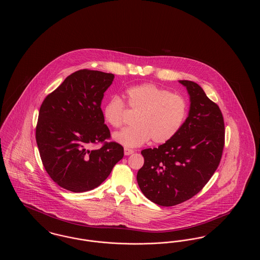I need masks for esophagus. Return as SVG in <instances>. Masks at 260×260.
<instances>
[{
	"mask_svg": "<svg viewBox=\"0 0 260 260\" xmlns=\"http://www.w3.org/2000/svg\"><path fill=\"white\" fill-rule=\"evenodd\" d=\"M124 152L125 156H128V155H132L135 151H134L133 149L126 148V147H125V148L124 149Z\"/></svg>",
	"mask_w": 260,
	"mask_h": 260,
	"instance_id": "1",
	"label": "esophagus"
}]
</instances>
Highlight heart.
I'll return each instance as SVG.
<instances>
[{
	"mask_svg": "<svg viewBox=\"0 0 260 260\" xmlns=\"http://www.w3.org/2000/svg\"><path fill=\"white\" fill-rule=\"evenodd\" d=\"M127 106L137 112V124L114 135V139L124 147H137L152 138L157 144L171 140L185 119L187 105L184 99L154 84L144 83L128 87L124 91ZM125 105L117 96L109 99L103 107L105 122L114 128L124 123Z\"/></svg>",
	"mask_w": 260,
	"mask_h": 260,
	"instance_id": "1",
	"label": "heart"
}]
</instances>
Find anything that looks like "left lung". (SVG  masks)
Returning <instances> with one entry per match:
<instances>
[{"instance_id": "left-lung-1", "label": "left lung", "mask_w": 260, "mask_h": 260, "mask_svg": "<svg viewBox=\"0 0 260 260\" xmlns=\"http://www.w3.org/2000/svg\"><path fill=\"white\" fill-rule=\"evenodd\" d=\"M178 82L189 94L188 117L171 140L141 151L144 165L136 176L144 196L162 207L178 205L199 193L216 171L224 147L218 105L198 84Z\"/></svg>"}]
</instances>
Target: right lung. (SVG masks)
Masks as SVG:
<instances>
[{
  "instance_id": "right-lung-1",
  "label": "right lung",
  "mask_w": 260,
  "mask_h": 260,
  "mask_svg": "<svg viewBox=\"0 0 260 260\" xmlns=\"http://www.w3.org/2000/svg\"><path fill=\"white\" fill-rule=\"evenodd\" d=\"M114 75L79 70L68 76L43 101L36 127V141L50 178L75 193L92 190L123 159L124 148L105 142L110 131L104 124L101 102ZM103 143L101 149H92Z\"/></svg>"
}]
</instances>
